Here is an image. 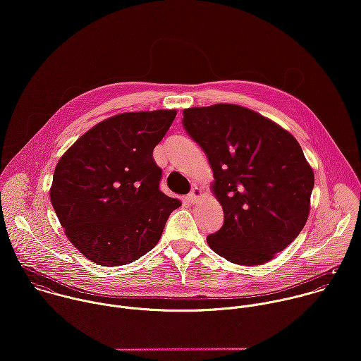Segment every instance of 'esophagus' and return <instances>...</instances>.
I'll return each instance as SVG.
<instances>
[{
    "label": "esophagus",
    "mask_w": 361,
    "mask_h": 361,
    "mask_svg": "<svg viewBox=\"0 0 361 361\" xmlns=\"http://www.w3.org/2000/svg\"><path fill=\"white\" fill-rule=\"evenodd\" d=\"M201 197H202V191H201L198 187H195V188H192L191 192L187 195V200H188L191 204H197Z\"/></svg>",
    "instance_id": "1"
}]
</instances>
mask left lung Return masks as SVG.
<instances>
[{"label": "left lung", "mask_w": 361, "mask_h": 361, "mask_svg": "<svg viewBox=\"0 0 361 361\" xmlns=\"http://www.w3.org/2000/svg\"><path fill=\"white\" fill-rule=\"evenodd\" d=\"M188 135L207 154L223 227L210 248L241 266L270 262L302 230L314 173L297 140L274 121L234 104L183 111Z\"/></svg>", "instance_id": "1"}]
</instances>
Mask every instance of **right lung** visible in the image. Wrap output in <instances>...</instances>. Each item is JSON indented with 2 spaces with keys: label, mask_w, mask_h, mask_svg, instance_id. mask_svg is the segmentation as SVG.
<instances>
[{
  "label": "right lung",
  "mask_w": 361,
  "mask_h": 361,
  "mask_svg": "<svg viewBox=\"0 0 361 361\" xmlns=\"http://www.w3.org/2000/svg\"><path fill=\"white\" fill-rule=\"evenodd\" d=\"M176 110L124 113L98 123L60 159L49 198L73 245L88 260L117 267L156 247L181 201L160 190L152 159Z\"/></svg>",
  "instance_id": "obj_1"
}]
</instances>
